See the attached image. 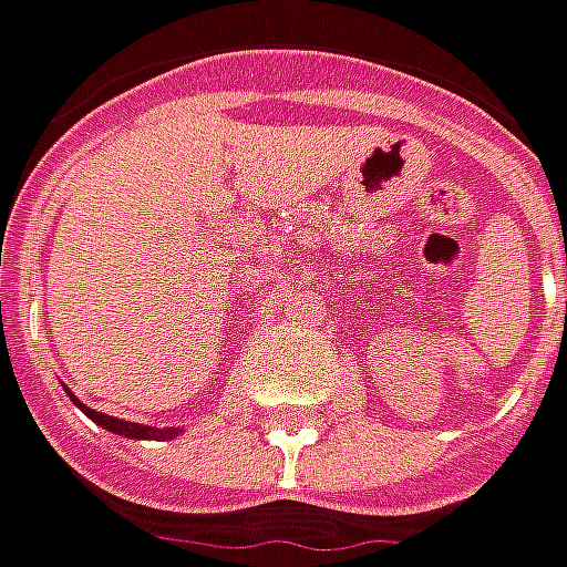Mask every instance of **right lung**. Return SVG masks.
Returning a JSON list of instances; mask_svg holds the SVG:
<instances>
[{
  "instance_id": "obj_1",
  "label": "right lung",
  "mask_w": 567,
  "mask_h": 567,
  "mask_svg": "<svg viewBox=\"0 0 567 567\" xmlns=\"http://www.w3.org/2000/svg\"><path fill=\"white\" fill-rule=\"evenodd\" d=\"M68 396H71L73 403L83 410V413L90 415L95 425H102V429L114 431V434H123V437H136V441H171V437H176L179 431L176 429H152V425H138V422H123V419H114V415H105V413H95V410H90V406H83L76 396L68 391Z\"/></svg>"
}]
</instances>
